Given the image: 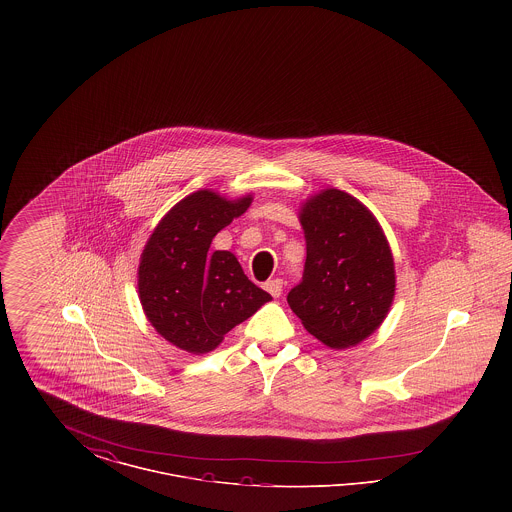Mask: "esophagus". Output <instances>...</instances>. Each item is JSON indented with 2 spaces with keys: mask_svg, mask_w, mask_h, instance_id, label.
<instances>
[{
  "mask_svg": "<svg viewBox=\"0 0 512 512\" xmlns=\"http://www.w3.org/2000/svg\"><path fill=\"white\" fill-rule=\"evenodd\" d=\"M265 290H267L272 297H280V295H282V290H284V282H282L280 278L267 280V282H265Z\"/></svg>",
  "mask_w": 512,
  "mask_h": 512,
  "instance_id": "esophagus-1",
  "label": "esophagus"
}]
</instances>
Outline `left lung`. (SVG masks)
Wrapping results in <instances>:
<instances>
[{"mask_svg":"<svg viewBox=\"0 0 512 512\" xmlns=\"http://www.w3.org/2000/svg\"><path fill=\"white\" fill-rule=\"evenodd\" d=\"M299 220L307 259L288 303L307 332L328 347L357 345L390 311L395 295L390 244L365 205L334 188L307 199Z\"/></svg>","mask_w":512,"mask_h":512,"instance_id":"1","label":"left lung"}]
</instances>
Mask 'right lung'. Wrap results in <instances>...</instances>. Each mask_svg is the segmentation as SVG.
<instances>
[{
    "instance_id": "add662e5",
    "label": "right lung",
    "mask_w": 512,
    "mask_h": 512,
    "mask_svg": "<svg viewBox=\"0 0 512 512\" xmlns=\"http://www.w3.org/2000/svg\"><path fill=\"white\" fill-rule=\"evenodd\" d=\"M251 195L226 199L199 190L176 203L149 236L138 292L147 320L172 345L201 355L255 315L270 293L257 288L230 251H209L213 238L244 215Z\"/></svg>"
}]
</instances>
